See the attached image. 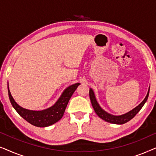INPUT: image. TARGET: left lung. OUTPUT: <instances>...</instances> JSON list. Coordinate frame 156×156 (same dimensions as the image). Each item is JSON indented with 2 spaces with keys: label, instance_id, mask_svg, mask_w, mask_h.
Segmentation results:
<instances>
[{
  "label": "left lung",
  "instance_id": "left-lung-1",
  "mask_svg": "<svg viewBox=\"0 0 156 156\" xmlns=\"http://www.w3.org/2000/svg\"><path fill=\"white\" fill-rule=\"evenodd\" d=\"M149 91H150V87H149L146 97H145V99L143 100V101L139 105L133 108V109L126 113V114L120 115V116H114V115L108 114V113L105 112L104 109H102L101 106H99V104H98L97 99H96L94 93V91L91 89H89V97H90V100L94 109L96 114L98 115V116H99L101 119L107 121L108 123H114V124H123V123L131 120L138 114V112L141 109V108L144 106L145 103L147 101V99H148Z\"/></svg>",
  "mask_w": 156,
  "mask_h": 156
}]
</instances>
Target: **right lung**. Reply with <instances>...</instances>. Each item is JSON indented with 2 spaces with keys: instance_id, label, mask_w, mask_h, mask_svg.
Wrapping results in <instances>:
<instances>
[{
  "instance_id": "right-lung-1",
  "label": "right lung",
  "mask_w": 156,
  "mask_h": 156,
  "mask_svg": "<svg viewBox=\"0 0 156 156\" xmlns=\"http://www.w3.org/2000/svg\"><path fill=\"white\" fill-rule=\"evenodd\" d=\"M80 83L72 84L65 89L56 103L51 107L42 111H32L21 107L15 101L9 90L8 83V91L12 106L20 116L30 124L37 127H47L54 124L63 116L70 98L76 90Z\"/></svg>"
}]
</instances>
